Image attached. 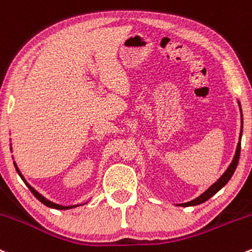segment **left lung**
<instances>
[{
	"label": "left lung",
	"instance_id": "1",
	"mask_svg": "<svg viewBox=\"0 0 252 252\" xmlns=\"http://www.w3.org/2000/svg\"><path fill=\"white\" fill-rule=\"evenodd\" d=\"M238 104H239L240 113H242V107H240V102L238 101ZM242 133H243V113H242V128H240L239 142H238L237 150H235V155H234V157H233V160L231 161V164H229V165H228V168L226 169V171H224V173L221 175V177H220V179L217 180L215 184L211 185V186L209 187V189H206L205 192L202 193V194H200L199 197H197V198H195V199L190 200V202L179 204L180 206H194V205H199V204H202V203H204V202H206V200H208V199H210V198L213 197L214 194H216V193L219 192V190L221 189L222 187L226 186L227 182H228L229 180H231V177L233 176V174H234L235 169H237V165H238V161H239V157H240V146H242Z\"/></svg>",
	"mask_w": 252,
	"mask_h": 252
}]
</instances>
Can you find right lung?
<instances>
[{"label": "right lung", "mask_w": 252, "mask_h": 252, "mask_svg": "<svg viewBox=\"0 0 252 252\" xmlns=\"http://www.w3.org/2000/svg\"><path fill=\"white\" fill-rule=\"evenodd\" d=\"M10 150H12V147H10ZM14 166H15V170H17V173L19 174V176L21 177V180H23V181L25 182V185H26V186L29 187V189H30L31 192H32V194L35 195V197L37 198V199L39 200V202H41V203H43L44 205H46V206H48V208L58 209V210H67V209H72V208H76V206L83 205V204H79V205H68V206H63V205H60V204H57V203H53V202H50V200L47 199L46 197H43V195H42L41 193H38V192H37V190H36L35 189H33V187L31 186V185L29 184L28 181H26V180H25V177H24V176H23V174L20 173L19 168H18V165H17V163H15V161H14ZM84 204H86V203H84Z\"/></svg>", "instance_id": "add662e5"}]
</instances>
